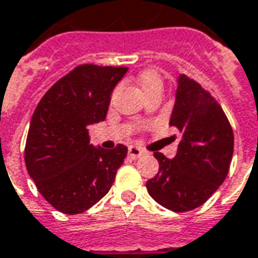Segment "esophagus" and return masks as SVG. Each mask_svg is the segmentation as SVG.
Returning <instances> with one entry per match:
<instances>
[{
    "label": "esophagus",
    "instance_id": "obj_1",
    "mask_svg": "<svg viewBox=\"0 0 258 258\" xmlns=\"http://www.w3.org/2000/svg\"><path fill=\"white\" fill-rule=\"evenodd\" d=\"M128 155L133 158V159H138V158H141L142 155H145V151H142L141 148H138V147H130Z\"/></svg>",
    "mask_w": 258,
    "mask_h": 258
}]
</instances>
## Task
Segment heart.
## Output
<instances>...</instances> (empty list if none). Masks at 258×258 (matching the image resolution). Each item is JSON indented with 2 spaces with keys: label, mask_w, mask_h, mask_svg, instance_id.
<instances>
[{
  "label": "heart",
  "mask_w": 258,
  "mask_h": 258,
  "mask_svg": "<svg viewBox=\"0 0 258 258\" xmlns=\"http://www.w3.org/2000/svg\"><path fill=\"white\" fill-rule=\"evenodd\" d=\"M137 84H138L140 89L145 96L152 91H156V89L162 91V85H163L159 74L154 71V70H147V71L140 74V77L137 78Z\"/></svg>",
  "instance_id": "1"
}]
</instances>
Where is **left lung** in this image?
Returning a JSON list of instances; mask_svg holds the SVG:
<instances>
[{
    "label": "left lung",
    "mask_w": 258,
    "mask_h": 258,
    "mask_svg": "<svg viewBox=\"0 0 258 258\" xmlns=\"http://www.w3.org/2000/svg\"><path fill=\"white\" fill-rule=\"evenodd\" d=\"M169 124L181 134L177 154L167 159L155 152L159 172L148 180L147 188L162 207L187 212L204 204L226 179L233 156V131L221 104L184 74L177 79Z\"/></svg>",
    "instance_id": "1"
}]
</instances>
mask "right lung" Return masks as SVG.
<instances>
[{
  "mask_svg": "<svg viewBox=\"0 0 258 258\" xmlns=\"http://www.w3.org/2000/svg\"><path fill=\"white\" fill-rule=\"evenodd\" d=\"M127 67L82 64L48 89L29 125L25 163L36 187L57 211L77 215L110 190L127 147L95 148L91 124L103 121L111 92Z\"/></svg>",
  "mask_w": 258,
  "mask_h": 258,
  "instance_id": "obj_1",
  "label": "right lung"
}]
</instances>
